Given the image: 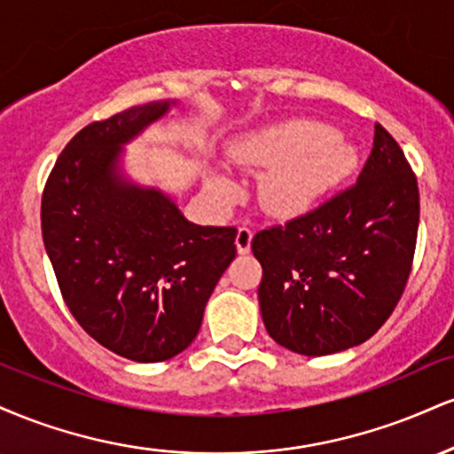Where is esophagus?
Instances as JSON below:
<instances>
[{
  "label": "esophagus",
  "mask_w": 454,
  "mask_h": 454,
  "mask_svg": "<svg viewBox=\"0 0 454 454\" xmlns=\"http://www.w3.org/2000/svg\"><path fill=\"white\" fill-rule=\"evenodd\" d=\"M252 239H254V232H252V228H247V226H241L239 228V232H237V252L239 254H249V247H252Z\"/></svg>",
  "instance_id": "obj_1"
}]
</instances>
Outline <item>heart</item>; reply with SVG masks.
Segmentation results:
<instances>
[{
    "mask_svg": "<svg viewBox=\"0 0 454 454\" xmlns=\"http://www.w3.org/2000/svg\"><path fill=\"white\" fill-rule=\"evenodd\" d=\"M231 160L247 170H267L258 181L260 209L278 220H294L354 173L358 153L333 128L296 119L239 140ZM207 190L223 205L239 196V185L215 170L207 175Z\"/></svg>",
    "mask_w": 454,
    "mask_h": 454,
    "instance_id": "1",
    "label": "heart"
}]
</instances>
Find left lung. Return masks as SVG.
Here are the masks:
<instances>
[{
	"mask_svg": "<svg viewBox=\"0 0 454 454\" xmlns=\"http://www.w3.org/2000/svg\"><path fill=\"white\" fill-rule=\"evenodd\" d=\"M419 215L416 175L397 140L376 123L356 184L252 239L269 335L305 356L367 341L408 284Z\"/></svg>",
	"mask_w": 454,
	"mask_h": 454,
	"instance_id": "8db88e82",
	"label": "left lung"
}]
</instances>
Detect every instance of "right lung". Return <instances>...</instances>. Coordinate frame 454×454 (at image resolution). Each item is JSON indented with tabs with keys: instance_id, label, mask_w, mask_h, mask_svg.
<instances>
[{
	"instance_id": "right-lung-1",
	"label": "right lung",
	"mask_w": 454,
	"mask_h": 454,
	"mask_svg": "<svg viewBox=\"0 0 454 454\" xmlns=\"http://www.w3.org/2000/svg\"><path fill=\"white\" fill-rule=\"evenodd\" d=\"M175 102L132 106L82 128L43 194V239L67 309L104 348L137 363L168 361L202 325L237 256V228L187 222L168 196L129 184L123 145Z\"/></svg>"
}]
</instances>
